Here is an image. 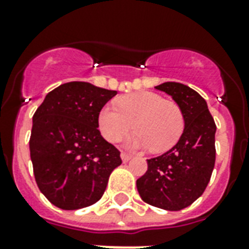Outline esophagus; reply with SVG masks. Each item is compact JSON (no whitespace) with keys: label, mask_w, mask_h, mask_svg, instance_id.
Listing matches in <instances>:
<instances>
[{"label":"esophagus","mask_w":249,"mask_h":249,"mask_svg":"<svg viewBox=\"0 0 249 249\" xmlns=\"http://www.w3.org/2000/svg\"><path fill=\"white\" fill-rule=\"evenodd\" d=\"M130 159H132V155H130V154H128V152H121V160H123L124 163L129 161Z\"/></svg>","instance_id":"1"}]
</instances>
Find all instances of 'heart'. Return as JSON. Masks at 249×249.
Returning <instances> with one entry per match:
<instances>
[{"label":"heart","mask_w":249,"mask_h":249,"mask_svg":"<svg viewBox=\"0 0 249 249\" xmlns=\"http://www.w3.org/2000/svg\"><path fill=\"white\" fill-rule=\"evenodd\" d=\"M116 106H105L98 116L102 136L111 143L123 140L133 124L137 132L129 144L160 154L173 147L185 130L181 107L160 94L137 91L119 98Z\"/></svg>","instance_id":"b5f03b06"}]
</instances>
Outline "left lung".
Segmentation results:
<instances>
[{"mask_svg": "<svg viewBox=\"0 0 249 249\" xmlns=\"http://www.w3.org/2000/svg\"><path fill=\"white\" fill-rule=\"evenodd\" d=\"M169 94L181 107L185 130L176 146L163 155L147 160V170L137 179L144 203L181 211L201 196L216 161V124L200 94L179 83L155 86Z\"/></svg>", "mask_w": 249, "mask_h": 249, "instance_id": "left-lung-1", "label": "left lung"}]
</instances>
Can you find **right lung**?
<instances>
[{"instance_id":"obj_1","label":"right lung","mask_w":249,"mask_h":249,"mask_svg":"<svg viewBox=\"0 0 249 249\" xmlns=\"http://www.w3.org/2000/svg\"><path fill=\"white\" fill-rule=\"evenodd\" d=\"M83 81L58 86L33 115L29 151L38 189L66 211L85 208L105 194L120 151L101 136L98 116L116 95Z\"/></svg>"}]
</instances>
